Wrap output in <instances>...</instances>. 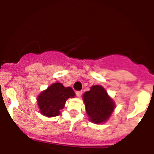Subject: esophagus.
I'll return each instance as SVG.
<instances>
[{"label": "esophagus", "instance_id": "34e87169", "mask_svg": "<svg viewBox=\"0 0 154 154\" xmlns=\"http://www.w3.org/2000/svg\"><path fill=\"white\" fill-rule=\"evenodd\" d=\"M76 96H77V97H81L82 94V91H77V92H75Z\"/></svg>", "mask_w": 154, "mask_h": 154}]
</instances>
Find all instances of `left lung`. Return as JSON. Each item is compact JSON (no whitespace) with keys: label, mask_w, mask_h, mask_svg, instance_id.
Returning <instances> with one entry per match:
<instances>
[{"label":"left lung","mask_w":154,"mask_h":154,"mask_svg":"<svg viewBox=\"0 0 154 154\" xmlns=\"http://www.w3.org/2000/svg\"><path fill=\"white\" fill-rule=\"evenodd\" d=\"M86 112L92 123H104L109 118L115 104L101 85H93L83 95Z\"/></svg>","instance_id":"8db88e82"}]
</instances>
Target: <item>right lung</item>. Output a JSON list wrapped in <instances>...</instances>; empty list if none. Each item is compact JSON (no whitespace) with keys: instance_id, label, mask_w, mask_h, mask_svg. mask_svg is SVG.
Listing matches in <instances>:
<instances>
[{"instance_id":"add662e5","label":"right lung","mask_w":154,"mask_h":154,"mask_svg":"<svg viewBox=\"0 0 154 154\" xmlns=\"http://www.w3.org/2000/svg\"><path fill=\"white\" fill-rule=\"evenodd\" d=\"M75 92L71 87L65 88L62 83L52 84L38 96L40 112L48 117L57 116L65 106L69 98H73Z\"/></svg>"}]
</instances>
